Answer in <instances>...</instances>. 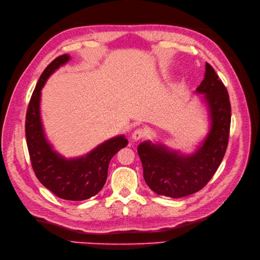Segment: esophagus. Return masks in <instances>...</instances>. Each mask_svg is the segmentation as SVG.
<instances>
[{"label":"esophagus","instance_id":"34e87169","mask_svg":"<svg viewBox=\"0 0 260 260\" xmlns=\"http://www.w3.org/2000/svg\"><path fill=\"white\" fill-rule=\"evenodd\" d=\"M146 134H147V131H146L145 129L139 128V129H137V130H135V131L132 133V139H133L134 141H140V140H142L143 138H145Z\"/></svg>","mask_w":260,"mask_h":260}]
</instances>
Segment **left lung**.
Returning <instances> with one entry per match:
<instances>
[{
    "label": "left lung",
    "mask_w": 260,
    "mask_h": 260,
    "mask_svg": "<svg viewBox=\"0 0 260 260\" xmlns=\"http://www.w3.org/2000/svg\"><path fill=\"white\" fill-rule=\"evenodd\" d=\"M196 92L204 94L202 100L208 110L211 129L193 153L182 154L150 141L139 145L144 179L157 194L182 198L199 191L213 178L225 154L231 127L230 97L223 82L207 62L204 79Z\"/></svg>",
    "instance_id": "left-lung-1"
}]
</instances>
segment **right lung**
Returning <instances> with one entry per match:
<instances>
[{"mask_svg":"<svg viewBox=\"0 0 260 260\" xmlns=\"http://www.w3.org/2000/svg\"><path fill=\"white\" fill-rule=\"evenodd\" d=\"M70 59L67 54L57 57L41 74L27 108L25 134L32 169L43 186L61 199L82 201L102 190L111 158L128 145V141L125 135H119L75 158L60 155L47 142L40 115L41 90L47 78Z\"/></svg>","mask_w":260,"mask_h":260,"instance_id":"right-lung-1","label":"right lung"}]
</instances>
